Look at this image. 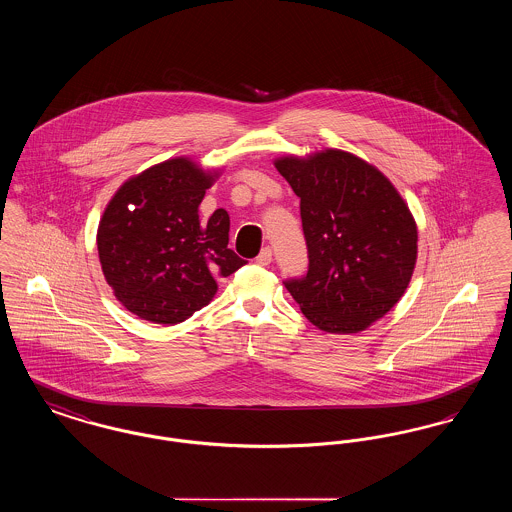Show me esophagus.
<instances>
[{
  "label": "esophagus",
  "instance_id": "esophagus-1",
  "mask_svg": "<svg viewBox=\"0 0 512 512\" xmlns=\"http://www.w3.org/2000/svg\"><path fill=\"white\" fill-rule=\"evenodd\" d=\"M257 265H261V267H268L270 263H272V249L270 247H265L259 255H257Z\"/></svg>",
  "mask_w": 512,
  "mask_h": 512
}]
</instances>
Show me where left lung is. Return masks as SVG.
I'll return each instance as SVG.
<instances>
[{"label": "left lung", "instance_id": "obj_1", "mask_svg": "<svg viewBox=\"0 0 512 512\" xmlns=\"http://www.w3.org/2000/svg\"><path fill=\"white\" fill-rule=\"evenodd\" d=\"M301 199L309 270L284 282L303 315L330 334H357L407 290L418 253L413 213L365 159L324 149L274 161Z\"/></svg>", "mask_w": 512, "mask_h": 512}]
</instances>
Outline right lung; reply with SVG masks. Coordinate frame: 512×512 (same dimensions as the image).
<instances>
[{
	"instance_id": "obj_1",
	"label": "right lung",
	"mask_w": 512,
	"mask_h": 512,
	"mask_svg": "<svg viewBox=\"0 0 512 512\" xmlns=\"http://www.w3.org/2000/svg\"><path fill=\"white\" fill-rule=\"evenodd\" d=\"M219 171L174 157L128 178L98 226L99 263L122 307L155 324H178L209 305L217 278L244 267L228 249L230 217L199 220Z\"/></svg>"
}]
</instances>
